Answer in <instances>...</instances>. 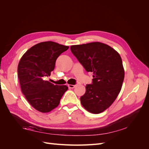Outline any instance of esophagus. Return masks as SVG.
Returning <instances> with one entry per match:
<instances>
[{
  "label": "esophagus",
  "mask_w": 149,
  "mask_h": 149,
  "mask_svg": "<svg viewBox=\"0 0 149 149\" xmlns=\"http://www.w3.org/2000/svg\"><path fill=\"white\" fill-rule=\"evenodd\" d=\"M68 86L69 88H74L76 86V84L75 85H72V84H68Z\"/></svg>",
  "instance_id": "1"
}]
</instances>
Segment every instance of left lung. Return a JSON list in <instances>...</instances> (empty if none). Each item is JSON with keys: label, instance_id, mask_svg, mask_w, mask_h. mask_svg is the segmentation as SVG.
I'll return each mask as SVG.
<instances>
[{"label": "left lung", "instance_id": "8db88e82", "mask_svg": "<svg viewBox=\"0 0 149 149\" xmlns=\"http://www.w3.org/2000/svg\"><path fill=\"white\" fill-rule=\"evenodd\" d=\"M70 49L86 71L94 74L92 84L86 86V93L80 97L81 103L89 112L101 113L120 91L124 78L121 57L114 49L100 42L72 45Z\"/></svg>", "mask_w": 149, "mask_h": 149}]
</instances>
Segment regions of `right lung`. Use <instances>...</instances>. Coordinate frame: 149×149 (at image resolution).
Instances as JSON below:
<instances>
[{"label":"right lung","instance_id":"1","mask_svg":"<svg viewBox=\"0 0 149 149\" xmlns=\"http://www.w3.org/2000/svg\"><path fill=\"white\" fill-rule=\"evenodd\" d=\"M68 48L51 41L41 42L29 49L19 61L17 71L22 92L40 112L55 109L68 89L65 85H55L43 79L50 76L58 57Z\"/></svg>","mask_w":149,"mask_h":149}]
</instances>
